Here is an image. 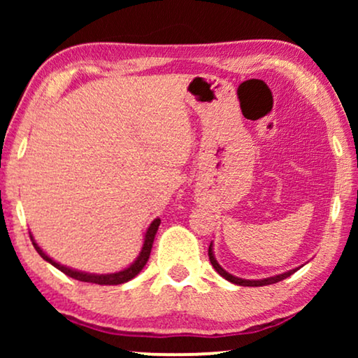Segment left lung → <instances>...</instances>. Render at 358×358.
Wrapping results in <instances>:
<instances>
[{"instance_id":"obj_1","label":"left lung","mask_w":358,"mask_h":358,"mask_svg":"<svg viewBox=\"0 0 358 358\" xmlns=\"http://www.w3.org/2000/svg\"><path fill=\"white\" fill-rule=\"evenodd\" d=\"M212 248H213V246H212V244H210V248H208V257H210V262H212V266H213L215 271H217L223 278H227L228 282L236 283V285H241V287H262V285H271V283H277V282H280V280H285L287 277H290L292 273H295V272L298 271V268H300V267L292 268V271L283 272V273H280V275L267 277V278H262V280H244V278H238V277L231 275V273H228L222 266H220V264L217 262V259H215V256H213V249H212Z\"/></svg>"}]
</instances>
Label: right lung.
I'll return each instance as SVG.
<instances>
[{
    "label": "right lung",
    "mask_w": 358,
    "mask_h": 358,
    "mask_svg": "<svg viewBox=\"0 0 358 358\" xmlns=\"http://www.w3.org/2000/svg\"><path fill=\"white\" fill-rule=\"evenodd\" d=\"M159 223L161 220L156 218L153 220V223L150 224V228L146 229V234H145V243H143V248H141V252L140 256L136 257V261L131 264L130 267L124 268V271L120 272H115V273H101V275H97V273H86V272H80V271H75V268H70V267H65L62 266V264H58L53 261L52 257H48L45 252L42 251L41 248H38V244L34 241L32 234H31V239H32V244L34 248H36V251L41 254L42 259H45L47 262H50L53 267H57L58 271H62L65 275L71 277V278H76V280L80 282H90V283H97V285H120V283H125L131 280V278L138 275L141 272V268L145 267V264L148 262L150 259V252H151V248H153V241H155V236H156V231H158L159 228Z\"/></svg>",
    "instance_id": "add662e5"
}]
</instances>
